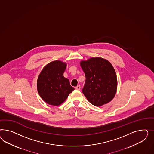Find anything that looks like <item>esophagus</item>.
Returning <instances> with one entry per match:
<instances>
[{
  "mask_svg": "<svg viewBox=\"0 0 154 154\" xmlns=\"http://www.w3.org/2000/svg\"><path fill=\"white\" fill-rule=\"evenodd\" d=\"M75 89H76V90H79L80 89H81V86L79 85V86H76L75 88Z\"/></svg>",
  "mask_w": 154,
  "mask_h": 154,
  "instance_id": "esophagus-1",
  "label": "esophagus"
}]
</instances>
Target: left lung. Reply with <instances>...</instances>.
Segmentation results:
<instances>
[{
    "mask_svg": "<svg viewBox=\"0 0 154 154\" xmlns=\"http://www.w3.org/2000/svg\"><path fill=\"white\" fill-rule=\"evenodd\" d=\"M86 81L82 93L89 102L100 107L111 101L116 93L117 79L112 64L101 57L81 61Z\"/></svg>",
    "mask_w": 154,
    "mask_h": 154,
    "instance_id": "obj_1",
    "label": "left lung"
}]
</instances>
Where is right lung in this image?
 Instances as JSON below:
<instances>
[{"label": "right lung", "instance_id": "add662e5", "mask_svg": "<svg viewBox=\"0 0 154 154\" xmlns=\"http://www.w3.org/2000/svg\"><path fill=\"white\" fill-rule=\"evenodd\" d=\"M66 66V64L61 61H52L43 68L38 76V92L48 104L60 105L75 90L69 79L63 75Z\"/></svg>", "mask_w": 154, "mask_h": 154}]
</instances>
